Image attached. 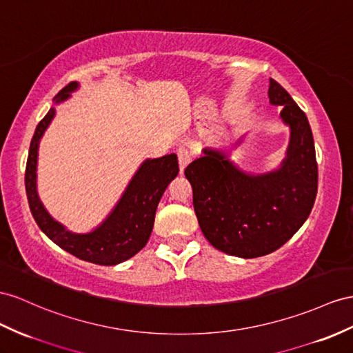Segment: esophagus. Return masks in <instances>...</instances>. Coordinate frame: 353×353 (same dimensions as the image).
<instances>
[{"label": "esophagus", "instance_id": "1", "mask_svg": "<svg viewBox=\"0 0 353 353\" xmlns=\"http://www.w3.org/2000/svg\"><path fill=\"white\" fill-rule=\"evenodd\" d=\"M177 158H179V167H180V173H183V171H185V168L188 167L189 162L192 161V155H191V152H189V150H188V149H185V148H180V149L177 150Z\"/></svg>", "mask_w": 353, "mask_h": 353}]
</instances>
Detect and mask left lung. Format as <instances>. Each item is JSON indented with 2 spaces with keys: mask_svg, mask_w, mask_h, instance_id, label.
Instances as JSON below:
<instances>
[{
  "mask_svg": "<svg viewBox=\"0 0 353 353\" xmlns=\"http://www.w3.org/2000/svg\"><path fill=\"white\" fill-rule=\"evenodd\" d=\"M268 98L270 104L283 105L280 117L291 131L286 157L276 170L249 173L228 152L212 148L203 149L185 170L204 237L218 250L246 259L283 246L309 218L318 192L314 141L305 113L273 79Z\"/></svg>",
  "mask_w": 353,
  "mask_h": 353,
  "instance_id": "obj_1",
  "label": "left lung"
}]
</instances>
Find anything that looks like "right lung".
<instances>
[{
    "label": "right lung",
    "mask_w": 353,
    "mask_h": 353,
    "mask_svg": "<svg viewBox=\"0 0 353 353\" xmlns=\"http://www.w3.org/2000/svg\"><path fill=\"white\" fill-rule=\"evenodd\" d=\"M77 88V82L67 85L53 98V104L64 103ZM55 105L50 107L48 114L40 121L31 140L25 170V189L30 210L40 230L68 254L98 265L121 264L139 254L149 241L161 196L179 173L177 155L170 153L143 161L119 201L97 228L89 232L70 231L65 225L52 218L37 192L39 146L55 117Z\"/></svg>",
    "instance_id": "obj_1"
}]
</instances>
